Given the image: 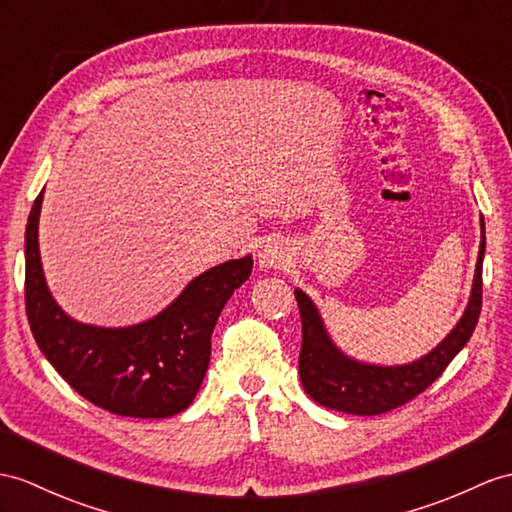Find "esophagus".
Wrapping results in <instances>:
<instances>
[{"instance_id":"34e87169","label":"esophagus","mask_w":512,"mask_h":512,"mask_svg":"<svg viewBox=\"0 0 512 512\" xmlns=\"http://www.w3.org/2000/svg\"><path fill=\"white\" fill-rule=\"evenodd\" d=\"M286 260H289V254H286V247L282 243H267L258 254V263L263 269H278L282 267Z\"/></svg>"}]
</instances>
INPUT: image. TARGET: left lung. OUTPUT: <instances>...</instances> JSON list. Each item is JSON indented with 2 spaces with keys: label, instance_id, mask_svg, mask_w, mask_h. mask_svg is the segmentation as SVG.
I'll return each mask as SVG.
<instances>
[{
  "label": "left lung",
  "instance_id": "1",
  "mask_svg": "<svg viewBox=\"0 0 512 512\" xmlns=\"http://www.w3.org/2000/svg\"><path fill=\"white\" fill-rule=\"evenodd\" d=\"M482 241L476 263V276L465 315L456 328L432 352L408 365L382 367L358 363L345 356L330 339L317 306L304 291L295 289L302 315V352H299V378L304 391L321 406L350 415H382L404 406L441 376L452 358L471 339L482 308V258H484V219L480 221Z\"/></svg>",
  "mask_w": 512,
  "mask_h": 512
}]
</instances>
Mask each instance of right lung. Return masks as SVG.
Masks as SVG:
<instances>
[{
  "label": "right lung",
  "instance_id": "right-lung-1",
  "mask_svg": "<svg viewBox=\"0 0 512 512\" xmlns=\"http://www.w3.org/2000/svg\"><path fill=\"white\" fill-rule=\"evenodd\" d=\"M43 193L26 226V313L34 341L84 400L121 417L162 419L189 408L210 363V334L234 289L249 278L252 256L202 276L156 317L128 328L71 319L47 289L39 254Z\"/></svg>",
  "mask_w": 512,
  "mask_h": 512
}]
</instances>
